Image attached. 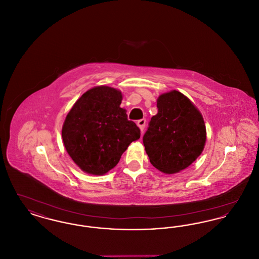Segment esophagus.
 Returning a JSON list of instances; mask_svg holds the SVG:
<instances>
[{"label": "esophagus", "mask_w": 259, "mask_h": 259, "mask_svg": "<svg viewBox=\"0 0 259 259\" xmlns=\"http://www.w3.org/2000/svg\"><path fill=\"white\" fill-rule=\"evenodd\" d=\"M146 123H147V120H146L145 118L140 119V120H138V122H137V125L139 126V128L141 129L142 132L144 131V129H145V127H146Z\"/></svg>", "instance_id": "obj_1"}]
</instances>
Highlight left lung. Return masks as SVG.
<instances>
[{
    "label": "left lung",
    "mask_w": 259,
    "mask_h": 259,
    "mask_svg": "<svg viewBox=\"0 0 259 259\" xmlns=\"http://www.w3.org/2000/svg\"><path fill=\"white\" fill-rule=\"evenodd\" d=\"M158 112L143 137L150 163L165 174L179 172L197 159L206 143L201 112L183 93L172 90L157 99Z\"/></svg>",
    "instance_id": "1"
}]
</instances>
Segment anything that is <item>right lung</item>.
I'll return each mask as SVG.
<instances>
[{
	"instance_id": "right-lung-1",
	"label": "right lung",
	"mask_w": 259,
	"mask_h": 259,
	"mask_svg": "<svg viewBox=\"0 0 259 259\" xmlns=\"http://www.w3.org/2000/svg\"><path fill=\"white\" fill-rule=\"evenodd\" d=\"M122 94L112 87L89 89L74 103L62 127L64 146L74 163L91 175H104L120 160L141 131L120 108Z\"/></svg>"
}]
</instances>
